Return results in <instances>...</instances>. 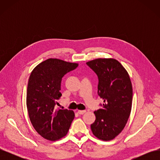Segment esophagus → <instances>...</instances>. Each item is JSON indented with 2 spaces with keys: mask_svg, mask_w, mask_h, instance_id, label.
<instances>
[{
  "mask_svg": "<svg viewBox=\"0 0 160 160\" xmlns=\"http://www.w3.org/2000/svg\"><path fill=\"white\" fill-rule=\"evenodd\" d=\"M86 112L85 110H78L77 111V113H78L79 115H83Z\"/></svg>",
  "mask_w": 160,
  "mask_h": 160,
  "instance_id": "34e87169",
  "label": "esophagus"
}]
</instances>
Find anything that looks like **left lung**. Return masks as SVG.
<instances>
[{"instance_id": "obj_1", "label": "left lung", "mask_w": 160, "mask_h": 160, "mask_svg": "<svg viewBox=\"0 0 160 160\" xmlns=\"http://www.w3.org/2000/svg\"><path fill=\"white\" fill-rule=\"evenodd\" d=\"M86 63L98 76V95L104 102L94 112L96 119L91 129L99 139L109 141L128 122L132 105V82L126 69L115 59L99 58Z\"/></svg>"}]
</instances>
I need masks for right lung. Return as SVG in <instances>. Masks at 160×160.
I'll return each instance as SVG.
<instances>
[{
  "label": "right lung",
  "instance_id": "right-lung-1",
  "mask_svg": "<svg viewBox=\"0 0 160 160\" xmlns=\"http://www.w3.org/2000/svg\"><path fill=\"white\" fill-rule=\"evenodd\" d=\"M78 63L48 59L37 65L28 79L27 108L33 128L40 135L55 142L65 137L75 118L73 111L56 109L62 77Z\"/></svg>",
  "mask_w": 160,
  "mask_h": 160
}]
</instances>
